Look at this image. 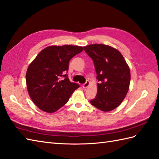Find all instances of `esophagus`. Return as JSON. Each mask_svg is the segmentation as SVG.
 Listing matches in <instances>:
<instances>
[{
  "instance_id": "1",
  "label": "esophagus",
  "mask_w": 159,
  "mask_h": 159,
  "mask_svg": "<svg viewBox=\"0 0 159 159\" xmlns=\"http://www.w3.org/2000/svg\"><path fill=\"white\" fill-rule=\"evenodd\" d=\"M89 80H87V81L83 85V88L86 89L89 86Z\"/></svg>"
}]
</instances>
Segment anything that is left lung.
<instances>
[{"label": "left lung", "mask_w": 159, "mask_h": 159, "mask_svg": "<svg viewBox=\"0 0 159 159\" xmlns=\"http://www.w3.org/2000/svg\"><path fill=\"white\" fill-rule=\"evenodd\" d=\"M94 62L99 83L97 94L90 101L93 106L103 111L119 106L128 92L130 70L120 52L112 47L92 44L84 47Z\"/></svg>", "instance_id": "left-lung-1"}]
</instances>
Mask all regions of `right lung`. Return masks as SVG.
Wrapping results in <instances>:
<instances>
[{
  "label": "right lung",
  "mask_w": 159,
  "mask_h": 159,
  "mask_svg": "<svg viewBox=\"0 0 159 159\" xmlns=\"http://www.w3.org/2000/svg\"><path fill=\"white\" fill-rule=\"evenodd\" d=\"M83 50L80 46L52 45L40 52L26 73L27 91L40 110L53 113L63 107L80 85L70 81L69 62Z\"/></svg>",
  "instance_id": "right-lung-1"
}]
</instances>
